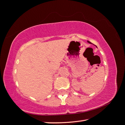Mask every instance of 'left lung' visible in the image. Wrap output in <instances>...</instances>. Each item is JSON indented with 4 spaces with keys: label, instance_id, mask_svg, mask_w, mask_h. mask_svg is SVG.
I'll return each instance as SVG.
<instances>
[{
    "label": "left lung",
    "instance_id": "obj_1",
    "mask_svg": "<svg viewBox=\"0 0 125 125\" xmlns=\"http://www.w3.org/2000/svg\"><path fill=\"white\" fill-rule=\"evenodd\" d=\"M87 42H88V43H90V44H92V43L91 42H89V41H87ZM96 46V45H95ZM96 47H97V46H96Z\"/></svg>",
    "mask_w": 125,
    "mask_h": 125
}]
</instances>
